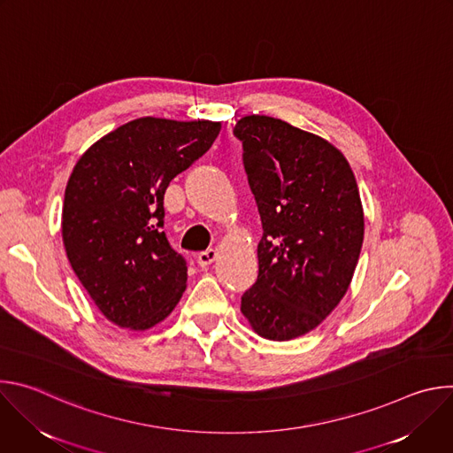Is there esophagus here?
Listing matches in <instances>:
<instances>
[{
  "mask_svg": "<svg viewBox=\"0 0 453 453\" xmlns=\"http://www.w3.org/2000/svg\"><path fill=\"white\" fill-rule=\"evenodd\" d=\"M217 256H219L217 249L203 250V252L197 254V264H199L201 267H208V265H211V264L217 260Z\"/></svg>",
  "mask_w": 453,
  "mask_h": 453,
  "instance_id": "34e87169",
  "label": "esophagus"
}]
</instances>
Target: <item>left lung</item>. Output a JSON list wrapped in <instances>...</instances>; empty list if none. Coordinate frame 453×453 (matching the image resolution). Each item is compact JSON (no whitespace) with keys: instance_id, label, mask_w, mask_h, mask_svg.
Masks as SVG:
<instances>
[{"instance_id":"8db88e82","label":"left lung","mask_w":453,"mask_h":453,"mask_svg":"<svg viewBox=\"0 0 453 453\" xmlns=\"http://www.w3.org/2000/svg\"><path fill=\"white\" fill-rule=\"evenodd\" d=\"M262 217L257 280L242 296L249 326L292 341L346 296L364 242V208L346 156L317 134L250 114L234 125Z\"/></svg>"}]
</instances>
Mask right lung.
Instances as JSON below:
<instances>
[{"instance_id":"obj_1","label":"right lung","mask_w":453,"mask_h":453,"mask_svg":"<svg viewBox=\"0 0 453 453\" xmlns=\"http://www.w3.org/2000/svg\"><path fill=\"white\" fill-rule=\"evenodd\" d=\"M220 128V121L145 116L119 125L77 161L64 193L62 242L112 325L145 332L182 297L188 267L163 231L165 191Z\"/></svg>"}]
</instances>
